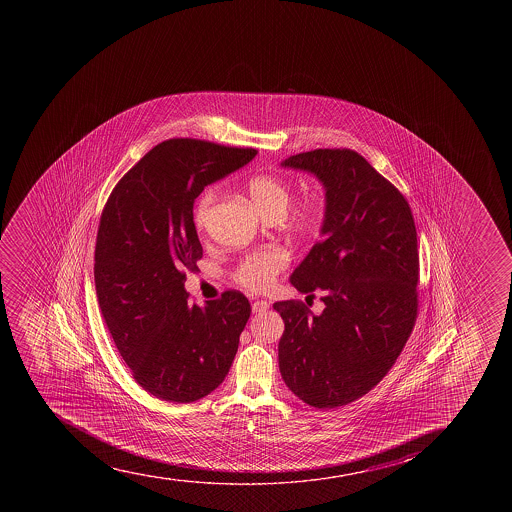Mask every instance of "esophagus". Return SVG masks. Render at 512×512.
Here are the masks:
<instances>
[{
  "mask_svg": "<svg viewBox=\"0 0 512 512\" xmlns=\"http://www.w3.org/2000/svg\"><path fill=\"white\" fill-rule=\"evenodd\" d=\"M270 304L267 300H255L252 304L253 314H262L265 310L269 309Z\"/></svg>",
  "mask_w": 512,
  "mask_h": 512,
  "instance_id": "esophagus-1",
  "label": "esophagus"
}]
</instances>
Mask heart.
Here are the masks:
<instances>
[{"mask_svg": "<svg viewBox=\"0 0 512 512\" xmlns=\"http://www.w3.org/2000/svg\"><path fill=\"white\" fill-rule=\"evenodd\" d=\"M248 195L260 212L272 218H279L290 202L289 183L275 175H259L248 182ZM213 190H207L198 200L195 210V223L198 228L207 225L210 208H212ZM320 202L317 197H304L295 205L292 222L299 228H307L317 220ZM289 264V253L284 248L270 247L252 253L238 265L235 277L238 282L252 290L269 289L275 277Z\"/></svg>", "mask_w": 512, "mask_h": 512, "instance_id": "1", "label": "heart"}]
</instances>
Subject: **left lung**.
<instances>
[{
    "label": "left lung",
    "mask_w": 512,
    "mask_h": 512,
    "mask_svg": "<svg viewBox=\"0 0 512 512\" xmlns=\"http://www.w3.org/2000/svg\"><path fill=\"white\" fill-rule=\"evenodd\" d=\"M282 167L312 173L325 188L320 240L290 275L302 294L320 290L325 309L314 315L302 302H275L285 322L280 374L305 404L335 409L384 379L414 329V217L404 195L354 150L319 148Z\"/></svg>",
    "instance_id": "left-lung-1"
}]
</instances>
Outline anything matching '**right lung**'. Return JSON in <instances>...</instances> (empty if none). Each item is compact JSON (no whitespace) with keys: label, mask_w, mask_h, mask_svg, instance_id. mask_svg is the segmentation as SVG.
Masks as SVG:
<instances>
[{"label":"right lung","mask_w":512,"mask_h":512,"mask_svg":"<svg viewBox=\"0 0 512 512\" xmlns=\"http://www.w3.org/2000/svg\"><path fill=\"white\" fill-rule=\"evenodd\" d=\"M257 150L195 138L158 143L113 188L95 247L103 319L133 379L158 399L187 404L222 384L250 317L237 290L188 304L185 272L203 248L193 203Z\"/></svg>","instance_id":"right-lung-1"}]
</instances>
